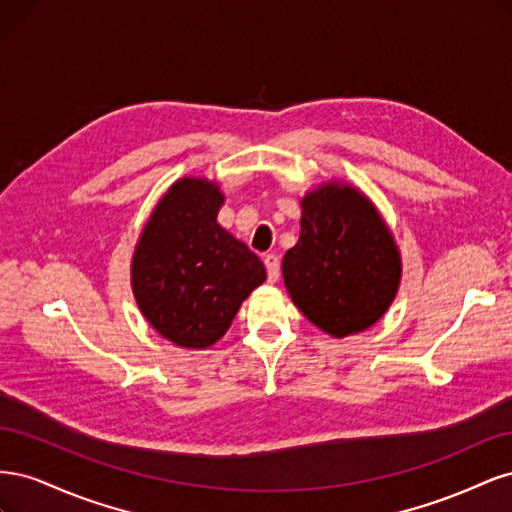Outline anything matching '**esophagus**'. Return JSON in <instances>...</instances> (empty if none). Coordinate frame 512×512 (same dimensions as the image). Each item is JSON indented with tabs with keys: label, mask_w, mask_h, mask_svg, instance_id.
Wrapping results in <instances>:
<instances>
[{
	"label": "esophagus",
	"mask_w": 512,
	"mask_h": 512,
	"mask_svg": "<svg viewBox=\"0 0 512 512\" xmlns=\"http://www.w3.org/2000/svg\"><path fill=\"white\" fill-rule=\"evenodd\" d=\"M265 267H267L269 282L280 280V258H277L275 254H267L265 256Z\"/></svg>",
	"instance_id": "34e87169"
}]
</instances>
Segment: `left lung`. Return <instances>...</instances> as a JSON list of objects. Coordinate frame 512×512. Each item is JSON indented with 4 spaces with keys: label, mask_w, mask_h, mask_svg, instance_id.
<instances>
[{
    "label": "left lung",
    "mask_w": 512,
    "mask_h": 512,
    "mask_svg": "<svg viewBox=\"0 0 512 512\" xmlns=\"http://www.w3.org/2000/svg\"><path fill=\"white\" fill-rule=\"evenodd\" d=\"M301 209L299 241L282 262L294 305L333 337L371 327L399 288L401 260L389 228L350 185H322Z\"/></svg>",
    "instance_id": "obj_1"
}]
</instances>
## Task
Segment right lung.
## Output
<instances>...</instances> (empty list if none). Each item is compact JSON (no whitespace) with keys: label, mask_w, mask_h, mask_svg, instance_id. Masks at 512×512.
<instances>
[{"label":"right lung","mask_w":512,"mask_h":512,"mask_svg":"<svg viewBox=\"0 0 512 512\" xmlns=\"http://www.w3.org/2000/svg\"><path fill=\"white\" fill-rule=\"evenodd\" d=\"M220 188L181 179L149 218L132 260L143 316L183 348H207L235 320L243 299L267 280L260 258L218 224Z\"/></svg>","instance_id":"1"}]
</instances>
